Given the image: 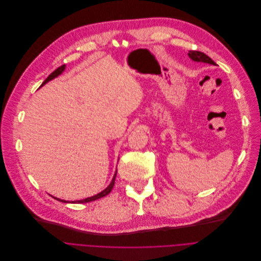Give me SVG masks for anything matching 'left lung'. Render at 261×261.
<instances>
[{"label":"left lung","instance_id":"left-lung-1","mask_svg":"<svg viewBox=\"0 0 261 261\" xmlns=\"http://www.w3.org/2000/svg\"><path fill=\"white\" fill-rule=\"evenodd\" d=\"M188 57L192 61H194V62H201V63H205V64H210V65L216 66V63L214 61H212L211 58H209L206 55H204L203 52H200V51L190 50L188 52Z\"/></svg>","mask_w":261,"mask_h":261}]
</instances>
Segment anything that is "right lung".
Wrapping results in <instances>:
<instances>
[{"mask_svg": "<svg viewBox=\"0 0 261 261\" xmlns=\"http://www.w3.org/2000/svg\"><path fill=\"white\" fill-rule=\"evenodd\" d=\"M65 68H66V66L65 65H63V66H61V67H59L56 71H54L52 72L46 79H45V81L42 83V85L41 86H43L45 83H47L48 81H50V80H52V79H55L56 77H58L59 75H61L63 72H64V70H65ZM116 174H117V171H116V173H115V175H114V177H113V179H112V182L110 183V185L105 189V190H102L101 192H99V193H97L96 195H93V196H91V197H87V198H84V199H81V200H75V201H72V202H74V203H83V202H88V201H93V200H95V199H98V198H100V197H103V196H106L107 194H109L110 192H111V190H112V188H113V186H114V183H115V178H116ZM54 198H56L57 200H60V201H62V202H68L67 200H64V199H60V198H57V197H54Z\"/></svg>", "mask_w": 261, "mask_h": 261, "instance_id": "1", "label": "right lung"}]
</instances>
